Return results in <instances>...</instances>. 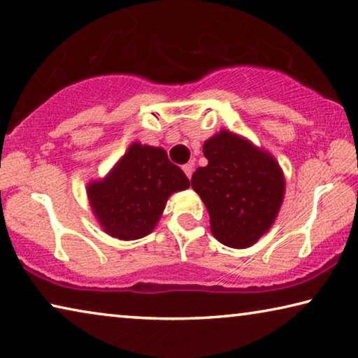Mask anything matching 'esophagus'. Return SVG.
Here are the masks:
<instances>
[{
  "label": "esophagus",
  "mask_w": 358,
  "mask_h": 358,
  "mask_svg": "<svg viewBox=\"0 0 358 358\" xmlns=\"http://www.w3.org/2000/svg\"><path fill=\"white\" fill-rule=\"evenodd\" d=\"M192 167H194V166H192V162H188V164H185V166H183V172L186 173V177H188V178H191V175H192Z\"/></svg>",
  "instance_id": "esophagus-1"
}]
</instances>
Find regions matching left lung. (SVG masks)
I'll use <instances>...</instances> for the list:
<instances>
[{
	"label": "left lung",
	"mask_w": 358,
	"mask_h": 358,
	"mask_svg": "<svg viewBox=\"0 0 358 358\" xmlns=\"http://www.w3.org/2000/svg\"><path fill=\"white\" fill-rule=\"evenodd\" d=\"M203 156L208 164L192 173L191 186L206 203L212 234L226 247H252L274 224L283 202L279 162L228 129L203 143Z\"/></svg>",
	"instance_id": "obj_1"
}]
</instances>
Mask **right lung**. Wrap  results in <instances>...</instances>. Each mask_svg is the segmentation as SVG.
Returning <instances> with one entry per match:
<instances>
[{"instance_id":"obj_1","label":"right lung","mask_w":358,"mask_h":358,"mask_svg":"<svg viewBox=\"0 0 358 358\" xmlns=\"http://www.w3.org/2000/svg\"><path fill=\"white\" fill-rule=\"evenodd\" d=\"M188 188L189 180L166 150L134 141L105 178L87 185V199L108 236L135 241L156 228L173 192Z\"/></svg>"}]
</instances>
